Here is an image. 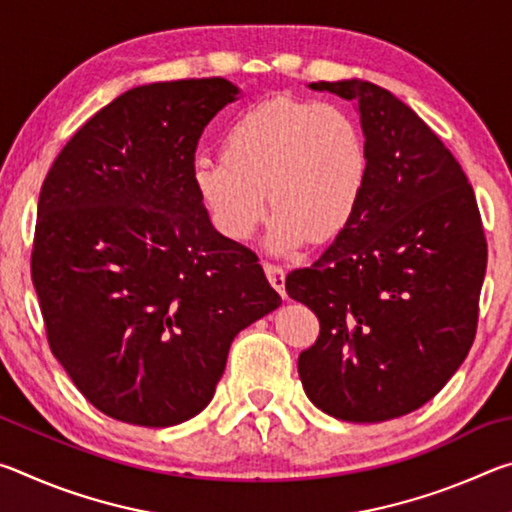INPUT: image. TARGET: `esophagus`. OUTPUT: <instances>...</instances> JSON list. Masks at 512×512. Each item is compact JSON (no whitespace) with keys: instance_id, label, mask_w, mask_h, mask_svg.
<instances>
[{"instance_id":"34e87169","label":"esophagus","mask_w":512,"mask_h":512,"mask_svg":"<svg viewBox=\"0 0 512 512\" xmlns=\"http://www.w3.org/2000/svg\"><path fill=\"white\" fill-rule=\"evenodd\" d=\"M264 271H266L268 282L273 284V289L280 293L282 298H287V291H284V277H287V273H284V268L271 262H264Z\"/></svg>"}]
</instances>
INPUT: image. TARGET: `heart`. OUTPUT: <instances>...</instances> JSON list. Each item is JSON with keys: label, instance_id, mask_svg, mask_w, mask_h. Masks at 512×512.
Returning a JSON list of instances; mask_svg holds the SVG:
<instances>
[{"label": "heart", "instance_id": "1", "mask_svg": "<svg viewBox=\"0 0 512 512\" xmlns=\"http://www.w3.org/2000/svg\"><path fill=\"white\" fill-rule=\"evenodd\" d=\"M192 178L214 228L235 241L253 235L268 198V244L282 253L348 228L366 187L368 149L343 108L275 97L241 110L221 137V158H196Z\"/></svg>", "mask_w": 512, "mask_h": 512}]
</instances>
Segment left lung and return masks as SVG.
I'll return each mask as SVG.
<instances>
[{"instance_id":"obj_1","label":"left lung","mask_w":512,"mask_h":512,"mask_svg":"<svg viewBox=\"0 0 512 512\" xmlns=\"http://www.w3.org/2000/svg\"><path fill=\"white\" fill-rule=\"evenodd\" d=\"M311 90L357 106L368 178L348 228L287 275L320 323L298 375L334 418L393 420L438 395L472 348L488 264L479 205L452 151L395 94L357 79Z\"/></svg>"}]
</instances>
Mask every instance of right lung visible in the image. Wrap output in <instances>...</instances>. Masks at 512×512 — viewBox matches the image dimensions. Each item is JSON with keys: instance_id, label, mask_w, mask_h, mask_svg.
Here are the masks:
<instances>
[{"instance_id": "obj_1", "label": "right lung", "mask_w": 512, "mask_h": 512, "mask_svg": "<svg viewBox=\"0 0 512 512\" xmlns=\"http://www.w3.org/2000/svg\"><path fill=\"white\" fill-rule=\"evenodd\" d=\"M230 81L140 85L74 133L40 189L31 280L47 341L110 418L173 427L210 404L241 329L280 307L192 178Z\"/></svg>"}]
</instances>
